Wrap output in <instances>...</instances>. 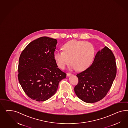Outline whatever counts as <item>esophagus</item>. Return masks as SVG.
I'll return each mask as SVG.
<instances>
[{"mask_svg":"<svg viewBox=\"0 0 128 128\" xmlns=\"http://www.w3.org/2000/svg\"><path fill=\"white\" fill-rule=\"evenodd\" d=\"M66 75H67V76H72V75H73V74H72V73H67Z\"/></svg>","mask_w":128,"mask_h":128,"instance_id":"34e87169","label":"esophagus"}]
</instances>
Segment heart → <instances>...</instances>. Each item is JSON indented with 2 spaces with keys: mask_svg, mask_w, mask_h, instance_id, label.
<instances>
[{
  "mask_svg": "<svg viewBox=\"0 0 128 128\" xmlns=\"http://www.w3.org/2000/svg\"><path fill=\"white\" fill-rule=\"evenodd\" d=\"M93 44L84 41L74 40L65 44L62 51L56 52L54 58L58 67L66 68L70 62L71 68L79 71L86 70L91 65L95 55Z\"/></svg>",
  "mask_w": 128,
  "mask_h": 128,
  "instance_id": "heart-1",
  "label": "heart"
}]
</instances>
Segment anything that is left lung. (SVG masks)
Returning <instances> with one entry per match:
<instances>
[{
	"mask_svg": "<svg viewBox=\"0 0 128 128\" xmlns=\"http://www.w3.org/2000/svg\"><path fill=\"white\" fill-rule=\"evenodd\" d=\"M116 71L115 57L112 50L105 46L97 52L88 68L76 74L78 82L74 88L75 93L86 103L100 100L110 89Z\"/></svg>",
	"mask_w": 128,
	"mask_h": 128,
	"instance_id": "obj_1",
	"label": "left lung"
}]
</instances>
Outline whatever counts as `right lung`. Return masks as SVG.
<instances>
[{
    "instance_id": "obj_1",
    "label": "right lung",
    "mask_w": 128,
    "mask_h": 128,
    "mask_svg": "<svg viewBox=\"0 0 128 128\" xmlns=\"http://www.w3.org/2000/svg\"><path fill=\"white\" fill-rule=\"evenodd\" d=\"M57 40L43 36L33 41L20 56L18 78L28 96L46 100L56 93L66 73L58 68L54 58Z\"/></svg>"
}]
</instances>
